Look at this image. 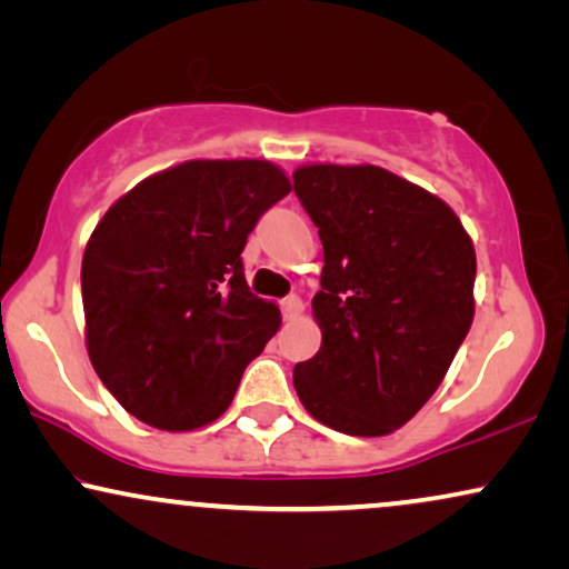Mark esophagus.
Wrapping results in <instances>:
<instances>
[{
    "label": "esophagus",
    "mask_w": 569,
    "mask_h": 569,
    "mask_svg": "<svg viewBox=\"0 0 569 569\" xmlns=\"http://www.w3.org/2000/svg\"><path fill=\"white\" fill-rule=\"evenodd\" d=\"M280 309H283L286 320H297V317L305 312V301H301L299 297H286L283 301H280Z\"/></svg>",
    "instance_id": "1"
}]
</instances>
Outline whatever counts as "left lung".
I'll return each instance as SVG.
<instances>
[{
	"label": "left lung",
	"mask_w": 569,
	"mask_h": 569,
	"mask_svg": "<svg viewBox=\"0 0 569 569\" xmlns=\"http://www.w3.org/2000/svg\"><path fill=\"white\" fill-rule=\"evenodd\" d=\"M293 192L322 239V346L293 367L325 427L385 437L448 375L473 322V241L448 202L372 163H307Z\"/></svg>",
	"instance_id": "8db88e82"
}]
</instances>
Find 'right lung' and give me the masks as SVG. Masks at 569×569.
<instances>
[{
    "mask_svg": "<svg viewBox=\"0 0 569 569\" xmlns=\"http://www.w3.org/2000/svg\"><path fill=\"white\" fill-rule=\"evenodd\" d=\"M291 179L260 158L184 161L106 210L82 254L86 346L127 413L163 431L216 421L280 328L241 249Z\"/></svg>",
    "mask_w": 569,
    "mask_h": 569,
    "instance_id": "add662e5",
    "label": "right lung"
}]
</instances>
